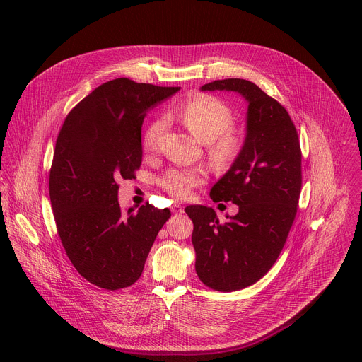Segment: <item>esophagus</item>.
<instances>
[{
    "instance_id": "esophagus-1",
    "label": "esophagus",
    "mask_w": 362,
    "mask_h": 362,
    "mask_svg": "<svg viewBox=\"0 0 362 362\" xmlns=\"http://www.w3.org/2000/svg\"><path fill=\"white\" fill-rule=\"evenodd\" d=\"M171 211H173L174 214H182V212H184V208H182L180 204L175 202V204L171 206Z\"/></svg>"
}]
</instances>
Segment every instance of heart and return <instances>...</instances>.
<instances>
[{
  "mask_svg": "<svg viewBox=\"0 0 362 362\" xmlns=\"http://www.w3.org/2000/svg\"><path fill=\"white\" fill-rule=\"evenodd\" d=\"M178 118L201 141L208 142V156L218 165L233 163L243 148V135L231 128L234 114L228 104L208 94L188 98L178 110ZM165 128V119L158 118L148 125L142 135L144 150L156 151ZM205 181L202 168H173L160 180L161 187L174 198L184 199L194 187Z\"/></svg>",
  "mask_w": 362,
  "mask_h": 362,
  "instance_id": "1",
  "label": "heart"
}]
</instances>
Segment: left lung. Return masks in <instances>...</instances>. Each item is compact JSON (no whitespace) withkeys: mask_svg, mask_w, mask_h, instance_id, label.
Returning <instances> with one entry per match:
<instances>
[{"mask_svg":"<svg viewBox=\"0 0 362 362\" xmlns=\"http://www.w3.org/2000/svg\"><path fill=\"white\" fill-rule=\"evenodd\" d=\"M201 90L234 91L248 103L243 150L209 192L214 202L237 204V215L223 224L209 206L185 208L194 224L198 278L231 293L255 284L279 257L298 209L303 156L290 114L254 83L227 78Z\"/></svg>","mask_w":362,"mask_h":362,"instance_id":"left-lung-1","label":"left lung"}]
</instances>
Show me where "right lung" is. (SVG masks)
<instances>
[{"mask_svg":"<svg viewBox=\"0 0 362 362\" xmlns=\"http://www.w3.org/2000/svg\"><path fill=\"white\" fill-rule=\"evenodd\" d=\"M180 87L117 78L97 87L66 115L49 170V199L66 257L91 284L115 291L142 274L150 250L171 216L151 204L122 211L118 181L142 161L147 111Z\"/></svg>","mask_w":362,"mask_h":362,"instance_id":"add662e5","label":"right lung"}]
</instances>
